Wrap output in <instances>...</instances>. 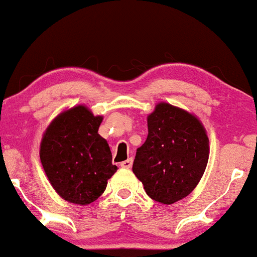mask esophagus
I'll use <instances>...</instances> for the list:
<instances>
[{
    "mask_svg": "<svg viewBox=\"0 0 257 257\" xmlns=\"http://www.w3.org/2000/svg\"><path fill=\"white\" fill-rule=\"evenodd\" d=\"M132 165H133V159L129 158L128 160L123 161V163H120V167H123V169H131Z\"/></svg>",
    "mask_w": 257,
    "mask_h": 257,
    "instance_id": "34e87169",
    "label": "esophagus"
}]
</instances>
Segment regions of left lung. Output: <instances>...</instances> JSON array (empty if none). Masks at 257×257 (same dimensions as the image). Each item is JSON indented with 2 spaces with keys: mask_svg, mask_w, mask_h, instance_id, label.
<instances>
[{
  "mask_svg": "<svg viewBox=\"0 0 257 257\" xmlns=\"http://www.w3.org/2000/svg\"><path fill=\"white\" fill-rule=\"evenodd\" d=\"M209 147L202 123L186 110L159 103L148 117V138L137 149L133 172L151 199L172 204L198 185Z\"/></svg>",
  "mask_w": 257,
  "mask_h": 257,
  "instance_id": "8db88e82",
  "label": "left lung"
}]
</instances>
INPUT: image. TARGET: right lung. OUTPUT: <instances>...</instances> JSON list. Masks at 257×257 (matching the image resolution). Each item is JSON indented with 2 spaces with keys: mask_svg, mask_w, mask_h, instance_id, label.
I'll return each instance as SVG.
<instances>
[{
  "mask_svg": "<svg viewBox=\"0 0 257 257\" xmlns=\"http://www.w3.org/2000/svg\"><path fill=\"white\" fill-rule=\"evenodd\" d=\"M102 117L85 106L61 113L45 131L40 161L54 190L65 201L90 204L117 171L107 142L98 134Z\"/></svg>",
  "mask_w": 257,
  "mask_h": 257,
  "instance_id": "obj_1",
  "label": "right lung"
}]
</instances>
